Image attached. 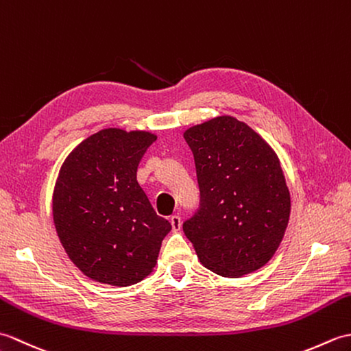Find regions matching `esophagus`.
<instances>
[{
  "mask_svg": "<svg viewBox=\"0 0 351 351\" xmlns=\"http://www.w3.org/2000/svg\"><path fill=\"white\" fill-rule=\"evenodd\" d=\"M169 220H170L171 230H173V232H178V230H181V217H180V215H171Z\"/></svg>",
  "mask_w": 351,
  "mask_h": 351,
  "instance_id": "1",
  "label": "esophagus"
}]
</instances>
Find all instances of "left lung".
I'll list each match as a JSON object with an SVG mask.
<instances>
[{"label": "left lung", "instance_id": "1", "mask_svg": "<svg viewBox=\"0 0 351 351\" xmlns=\"http://www.w3.org/2000/svg\"><path fill=\"white\" fill-rule=\"evenodd\" d=\"M184 138L195 155L200 208L182 229L200 264L223 278L259 270L278 250L291 213L278 155L232 116L191 126Z\"/></svg>", "mask_w": 351, "mask_h": 351}]
</instances>
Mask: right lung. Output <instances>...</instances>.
I'll use <instances>...</instances> for the list:
<instances>
[{"mask_svg": "<svg viewBox=\"0 0 351 351\" xmlns=\"http://www.w3.org/2000/svg\"><path fill=\"white\" fill-rule=\"evenodd\" d=\"M156 140L147 131L106 128L66 156L52 193V215L69 259L87 278L130 287L154 271L171 225L156 215L137 167Z\"/></svg>", "mask_w": 351, "mask_h": 351, "instance_id": "1", "label": "right lung"}]
</instances>
